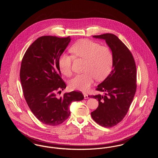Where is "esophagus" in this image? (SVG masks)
<instances>
[{"label":"esophagus","mask_w":158,"mask_h":158,"mask_svg":"<svg viewBox=\"0 0 158 158\" xmlns=\"http://www.w3.org/2000/svg\"><path fill=\"white\" fill-rule=\"evenodd\" d=\"M83 95H84V98H85V99H87V98H89L88 94H83Z\"/></svg>","instance_id":"1"}]
</instances>
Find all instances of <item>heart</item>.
Listing matches in <instances>:
<instances>
[{
	"label": "heart",
	"mask_w": 158,
	"mask_h": 158,
	"mask_svg": "<svg viewBox=\"0 0 158 158\" xmlns=\"http://www.w3.org/2000/svg\"><path fill=\"white\" fill-rule=\"evenodd\" d=\"M70 52L75 58L85 60L82 74L77 75L69 82L71 89L86 91L90 88L94 80H104L110 73L113 65V53L106 46L88 40H80L70 47ZM72 56L64 53L58 60L61 72L69 77L72 75Z\"/></svg>",
	"instance_id": "obj_1"
}]
</instances>
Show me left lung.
I'll return each instance as SVG.
<instances>
[{"label": "left lung", "instance_id": "8db88e82", "mask_svg": "<svg viewBox=\"0 0 158 158\" xmlns=\"http://www.w3.org/2000/svg\"><path fill=\"white\" fill-rule=\"evenodd\" d=\"M93 38L105 40L113 53V69L96 89L105 95L90 97L98 101V106L91 113V116L102 127L111 128L122 120L134 98L136 90L135 61L127 47L115 35L106 33Z\"/></svg>", "mask_w": 158, "mask_h": 158}]
</instances>
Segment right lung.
<instances>
[{
	"label": "right lung",
	"instance_id": "add662e5",
	"mask_svg": "<svg viewBox=\"0 0 158 158\" xmlns=\"http://www.w3.org/2000/svg\"><path fill=\"white\" fill-rule=\"evenodd\" d=\"M70 40V36H41L28 48L22 60L20 79L25 99L35 116L47 125L62 123L70 114L72 102L84 98L77 91L58 95L66 88L58 60Z\"/></svg>",
	"mask_w": 158,
	"mask_h": 158
}]
</instances>
